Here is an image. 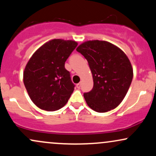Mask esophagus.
<instances>
[{"instance_id": "1", "label": "esophagus", "mask_w": 156, "mask_h": 156, "mask_svg": "<svg viewBox=\"0 0 156 156\" xmlns=\"http://www.w3.org/2000/svg\"><path fill=\"white\" fill-rule=\"evenodd\" d=\"M80 86H81V83H78L76 84V87H77V88H78V89L80 88Z\"/></svg>"}]
</instances>
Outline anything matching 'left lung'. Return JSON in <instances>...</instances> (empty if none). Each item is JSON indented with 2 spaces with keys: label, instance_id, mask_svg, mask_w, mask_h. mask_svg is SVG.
<instances>
[{
  "label": "left lung",
  "instance_id": "obj_1",
  "mask_svg": "<svg viewBox=\"0 0 156 156\" xmlns=\"http://www.w3.org/2000/svg\"><path fill=\"white\" fill-rule=\"evenodd\" d=\"M76 51L87 60L92 74L93 88L83 94L87 105L100 113L117 108L133 79L129 58L120 48L106 41H87Z\"/></svg>",
  "mask_w": 156,
  "mask_h": 156
}]
</instances>
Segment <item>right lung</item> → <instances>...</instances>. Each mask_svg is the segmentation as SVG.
Wrapping results in <instances>:
<instances>
[{
	"mask_svg": "<svg viewBox=\"0 0 156 156\" xmlns=\"http://www.w3.org/2000/svg\"><path fill=\"white\" fill-rule=\"evenodd\" d=\"M77 45L73 40L51 39L30 58L23 72V82L38 108L53 112L67 103L75 86L64 64Z\"/></svg>",
	"mask_w": 156,
	"mask_h": 156,
	"instance_id": "add662e5",
	"label": "right lung"
}]
</instances>
